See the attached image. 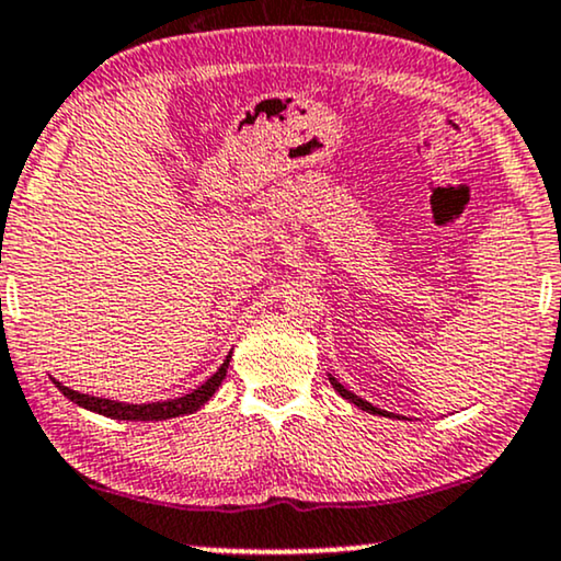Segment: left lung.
Listing matches in <instances>:
<instances>
[{
  "label": "left lung",
  "instance_id": "8db88e82",
  "mask_svg": "<svg viewBox=\"0 0 561 561\" xmlns=\"http://www.w3.org/2000/svg\"><path fill=\"white\" fill-rule=\"evenodd\" d=\"M329 381H332V387H334L336 391H340V394L345 397V400H350V402H353V404H357V408H360V410H366V413H374V415H387V417H397L394 413H387V410H381V408H374V404H370V402L360 400V397L353 394V391H347L345 387H342V383L336 381L334 376H329Z\"/></svg>",
  "mask_w": 561,
  "mask_h": 561
}]
</instances>
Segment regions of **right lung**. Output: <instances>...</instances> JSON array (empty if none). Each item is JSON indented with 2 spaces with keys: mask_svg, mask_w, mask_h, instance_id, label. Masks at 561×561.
Returning a JSON list of instances; mask_svg holds the SVG:
<instances>
[{
  "mask_svg": "<svg viewBox=\"0 0 561 561\" xmlns=\"http://www.w3.org/2000/svg\"><path fill=\"white\" fill-rule=\"evenodd\" d=\"M229 357H232V355H227V360L221 363L219 370H216L211 379L201 383L198 389H193L191 394L178 397V400H164V402H148V404L114 402V400H104V397L80 394V391H76V389L62 387L59 381H54V383H57V389L62 391L67 400L80 404V408L91 410V413L114 417V421H167V417H180V415L195 413V410L204 408V404L211 400L214 391L219 389L221 381H225L227 368H229Z\"/></svg>",
  "mask_w": 561,
  "mask_h": 561,
  "instance_id": "1",
  "label": "right lung"
}]
</instances>
